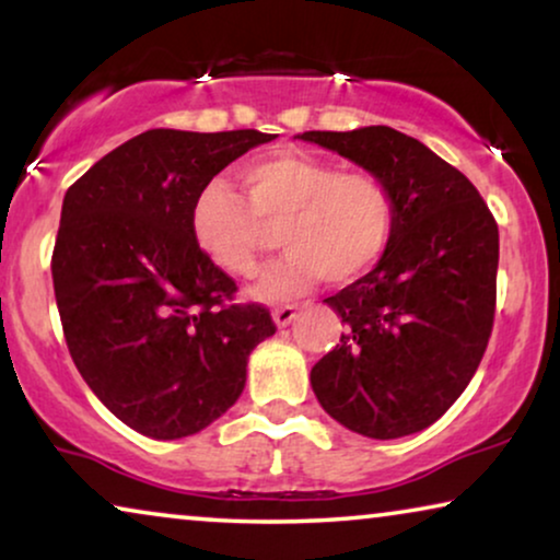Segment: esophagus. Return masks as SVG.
I'll use <instances>...</instances> for the list:
<instances>
[{
    "mask_svg": "<svg viewBox=\"0 0 560 560\" xmlns=\"http://www.w3.org/2000/svg\"><path fill=\"white\" fill-rule=\"evenodd\" d=\"M295 311H298V305H290V303H285V305H275V308H272L275 324H278V326H288L290 320L295 318Z\"/></svg>",
    "mask_w": 560,
    "mask_h": 560,
    "instance_id": "1",
    "label": "esophagus"
}]
</instances>
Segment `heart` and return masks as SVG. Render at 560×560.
Returning <instances> with one entry per match:
<instances>
[{
	"mask_svg": "<svg viewBox=\"0 0 560 560\" xmlns=\"http://www.w3.org/2000/svg\"><path fill=\"white\" fill-rule=\"evenodd\" d=\"M244 196L224 178L206 180L190 201L196 247L221 272L249 280L259 272L272 232L288 252L255 288L280 301L326 278L349 285L364 278L397 232V201L382 175L341 171L305 152H272L240 167Z\"/></svg>",
	"mask_w": 560,
	"mask_h": 560,
	"instance_id": "b5f03b06",
	"label": "heart"
}]
</instances>
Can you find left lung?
Masks as SVG:
<instances>
[{"instance_id":"8db88e82","label":"left lung","mask_w":560,"mask_h":560,"mask_svg":"<svg viewBox=\"0 0 560 560\" xmlns=\"http://www.w3.org/2000/svg\"><path fill=\"white\" fill-rule=\"evenodd\" d=\"M301 140L382 175L397 201L387 255L326 298L347 331L311 370L313 393L366 439L423 431L458 400L492 336L497 221L464 173L393 127Z\"/></svg>"}]
</instances>
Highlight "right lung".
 <instances>
[{
	"label": "right lung",
	"instance_id": "obj_1",
	"mask_svg": "<svg viewBox=\"0 0 560 560\" xmlns=\"http://www.w3.org/2000/svg\"><path fill=\"white\" fill-rule=\"evenodd\" d=\"M272 137L150 129L66 190L50 270L68 351L137 433L203 431L242 395L249 351L275 334L265 305L234 303L236 282L188 224L196 190Z\"/></svg>",
	"mask_w": 560,
	"mask_h": 560
}]
</instances>
